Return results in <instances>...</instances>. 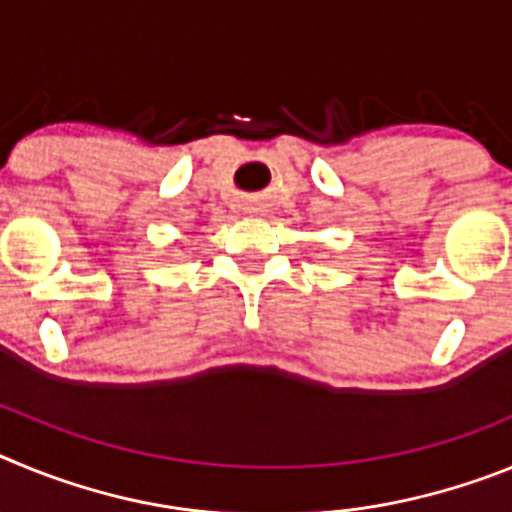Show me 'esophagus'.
<instances>
[{
	"label": "esophagus",
	"instance_id": "34e87169",
	"mask_svg": "<svg viewBox=\"0 0 512 512\" xmlns=\"http://www.w3.org/2000/svg\"><path fill=\"white\" fill-rule=\"evenodd\" d=\"M248 210H251V212H261V207L259 205H251V207H248Z\"/></svg>",
	"mask_w": 512,
	"mask_h": 512
}]
</instances>
